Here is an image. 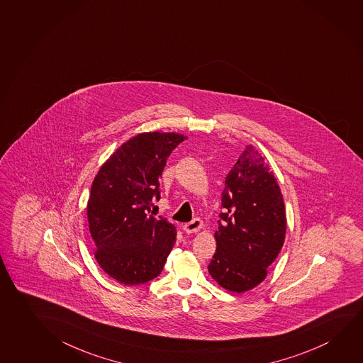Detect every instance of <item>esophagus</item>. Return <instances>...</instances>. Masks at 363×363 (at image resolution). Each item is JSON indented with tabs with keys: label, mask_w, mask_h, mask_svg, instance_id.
Segmentation results:
<instances>
[{
	"label": "esophagus",
	"mask_w": 363,
	"mask_h": 363,
	"mask_svg": "<svg viewBox=\"0 0 363 363\" xmlns=\"http://www.w3.org/2000/svg\"><path fill=\"white\" fill-rule=\"evenodd\" d=\"M203 229V223L200 218H194L191 223H184V230L187 234H196Z\"/></svg>",
	"instance_id": "obj_1"
}]
</instances>
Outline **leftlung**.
<instances>
[{
  "instance_id": "obj_1",
  "label": "left lung",
  "mask_w": 363,
  "mask_h": 363,
  "mask_svg": "<svg viewBox=\"0 0 363 363\" xmlns=\"http://www.w3.org/2000/svg\"><path fill=\"white\" fill-rule=\"evenodd\" d=\"M221 203L208 273L223 289L242 293L267 278L286 230L279 184L255 147L247 145L226 176Z\"/></svg>"
}]
</instances>
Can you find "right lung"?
Listing matches in <instances>:
<instances>
[{
	"label": "right lung",
	"mask_w": 363,
	"mask_h": 363,
	"mask_svg": "<svg viewBox=\"0 0 363 363\" xmlns=\"http://www.w3.org/2000/svg\"><path fill=\"white\" fill-rule=\"evenodd\" d=\"M184 134L145 132L124 142L99 168L91 184L86 215L94 257L118 283L155 279L176 241V226L151 213L160 200V179Z\"/></svg>",
	"instance_id": "right-lung-1"
}]
</instances>
